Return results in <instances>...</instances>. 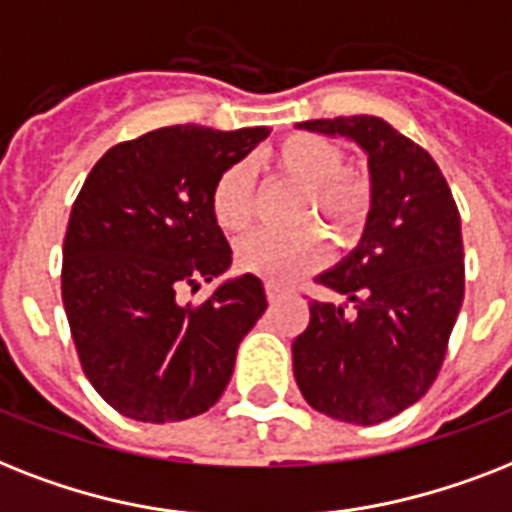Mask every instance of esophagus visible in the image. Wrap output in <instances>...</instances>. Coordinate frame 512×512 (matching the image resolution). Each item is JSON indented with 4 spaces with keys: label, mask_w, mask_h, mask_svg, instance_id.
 I'll use <instances>...</instances> for the list:
<instances>
[{
    "label": "esophagus",
    "mask_w": 512,
    "mask_h": 512,
    "mask_svg": "<svg viewBox=\"0 0 512 512\" xmlns=\"http://www.w3.org/2000/svg\"><path fill=\"white\" fill-rule=\"evenodd\" d=\"M264 288H267L269 301H277V298H282V293H285V288H282V285H277V282H267Z\"/></svg>",
    "instance_id": "esophagus-1"
}]
</instances>
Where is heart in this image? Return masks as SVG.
Returning <instances> with one entry per match:
<instances>
[{"label":"heart","instance_id":"b5f03b06","mask_svg":"<svg viewBox=\"0 0 512 512\" xmlns=\"http://www.w3.org/2000/svg\"><path fill=\"white\" fill-rule=\"evenodd\" d=\"M277 177L301 187L298 222L322 219L338 240H351L362 230L372 203L367 174L343 169V155L333 142L317 134H290L267 155ZM211 214L227 235L248 230L253 219V177L245 163H232L211 187ZM237 267L269 282H290L312 272L327 259L325 240L317 230L296 235L253 232L240 240Z\"/></svg>","mask_w":512,"mask_h":512}]
</instances>
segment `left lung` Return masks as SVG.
Segmentation results:
<instances>
[{
	"instance_id": "left-lung-1",
	"label": "left lung",
	"mask_w": 512,
	"mask_h": 512,
	"mask_svg": "<svg viewBox=\"0 0 512 512\" xmlns=\"http://www.w3.org/2000/svg\"><path fill=\"white\" fill-rule=\"evenodd\" d=\"M296 126L365 150L372 203L357 248L317 275L346 301L309 304L293 375L327 418L383 423L425 396L447 354L465 293L460 211L436 161L383 118Z\"/></svg>"
}]
</instances>
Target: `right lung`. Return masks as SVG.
<instances>
[{
	"label": "right lung",
	"mask_w": 512,
	"mask_h": 512,
	"mask_svg": "<svg viewBox=\"0 0 512 512\" xmlns=\"http://www.w3.org/2000/svg\"><path fill=\"white\" fill-rule=\"evenodd\" d=\"M267 137V126H163L89 171L65 232L63 306L89 383L126 418H195L230 383L237 346L267 309L264 285L232 277L200 306L179 304L177 290L230 269L211 187Z\"/></svg>",
	"instance_id": "obj_1"
}]
</instances>
